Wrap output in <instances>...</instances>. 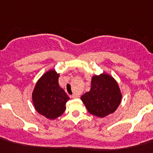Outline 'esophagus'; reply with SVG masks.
<instances>
[{
  "label": "esophagus",
  "instance_id": "obj_1",
  "mask_svg": "<svg viewBox=\"0 0 153 153\" xmlns=\"http://www.w3.org/2000/svg\"><path fill=\"white\" fill-rule=\"evenodd\" d=\"M71 98H79V96H78L77 94H73V95H72V96H71Z\"/></svg>",
  "mask_w": 153,
  "mask_h": 153
}]
</instances>
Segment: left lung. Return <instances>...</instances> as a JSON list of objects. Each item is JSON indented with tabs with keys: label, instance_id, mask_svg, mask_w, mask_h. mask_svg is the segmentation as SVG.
I'll return each instance as SVG.
<instances>
[{
	"label": "left lung",
	"instance_id": "1",
	"mask_svg": "<svg viewBox=\"0 0 153 153\" xmlns=\"http://www.w3.org/2000/svg\"><path fill=\"white\" fill-rule=\"evenodd\" d=\"M121 99L122 94L117 82L105 73L92 76L90 91L81 96L88 112L101 118L114 113Z\"/></svg>",
	"mask_w": 153,
	"mask_h": 153
}]
</instances>
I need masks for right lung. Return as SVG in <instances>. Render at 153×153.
<instances>
[{
	"label": "right lung",
	"instance_id": "right-lung-1",
	"mask_svg": "<svg viewBox=\"0 0 153 153\" xmlns=\"http://www.w3.org/2000/svg\"><path fill=\"white\" fill-rule=\"evenodd\" d=\"M59 74L55 69H50L37 80L32 93L33 103L37 113L50 120L62 115L69 99L59 86Z\"/></svg>",
	"mask_w": 153,
	"mask_h": 153
}]
</instances>
